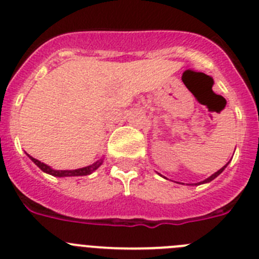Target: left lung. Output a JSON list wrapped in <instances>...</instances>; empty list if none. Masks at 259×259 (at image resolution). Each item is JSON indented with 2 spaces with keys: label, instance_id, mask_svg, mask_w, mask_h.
<instances>
[{
  "label": "left lung",
  "instance_id": "obj_1",
  "mask_svg": "<svg viewBox=\"0 0 259 259\" xmlns=\"http://www.w3.org/2000/svg\"><path fill=\"white\" fill-rule=\"evenodd\" d=\"M228 162H230V161H228ZM228 162H227V164H226V165H225V166H223V167H221V169H220V170H218V171H215V173H214V174H211V176H210V177H209V178H206V179H205V181H202V182H199V183H195V186H199V185H204V183H209V182H211V181H213V179H215V178H217V177L220 176V174H221V173H222L223 170H225V169H226V166H227V165H228ZM160 176H161V174H160ZM164 178H165V177H164Z\"/></svg>",
  "mask_w": 259,
  "mask_h": 259
}]
</instances>
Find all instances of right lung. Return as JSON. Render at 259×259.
<instances>
[{
  "instance_id": "obj_1",
  "label": "right lung",
  "mask_w": 259,
  "mask_h": 259,
  "mask_svg": "<svg viewBox=\"0 0 259 259\" xmlns=\"http://www.w3.org/2000/svg\"><path fill=\"white\" fill-rule=\"evenodd\" d=\"M28 156H29V155H28ZM29 158H31L32 161H33L34 164H36L37 166L39 167V169L42 170L44 173H48V174H50V176H54V177H59V178H62V177H82V176H89V174L94 173L95 170H97L98 167H99L102 164H103V158H101V160H98V161H95L94 164L89 165V166L80 167V169H74V170H55V169H53V167L49 166V165H46V164H44V162L38 161L37 158L32 157V156H29Z\"/></svg>"
}]
</instances>
